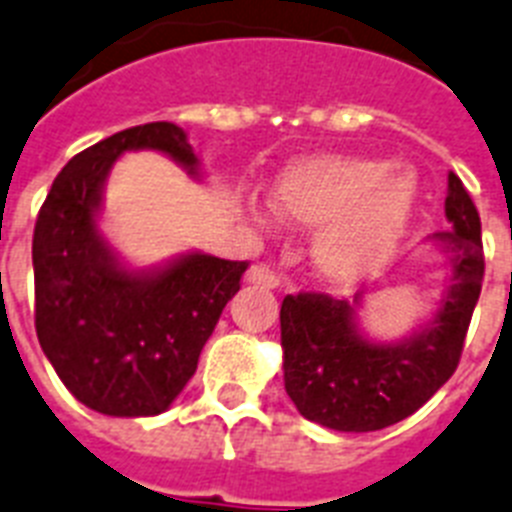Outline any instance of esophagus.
I'll list each match as a JSON object with an SVG mask.
<instances>
[{"instance_id":"34e87169","label":"esophagus","mask_w":512,"mask_h":512,"mask_svg":"<svg viewBox=\"0 0 512 512\" xmlns=\"http://www.w3.org/2000/svg\"><path fill=\"white\" fill-rule=\"evenodd\" d=\"M247 281L249 284L265 286V289H278V286H281V278L273 273V268H270V265H263V263L252 265V268L247 270Z\"/></svg>"}]
</instances>
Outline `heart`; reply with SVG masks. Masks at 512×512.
<instances>
[{
    "label": "heart",
    "instance_id": "heart-1",
    "mask_svg": "<svg viewBox=\"0 0 512 512\" xmlns=\"http://www.w3.org/2000/svg\"><path fill=\"white\" fill-rule=\"evenodd\" d=\"M418 199L407 170L371 157L323 155L281 170L270 191L278 218L318 228L315 270L339 286L357 284L394 255Z\"/></svg>",
    "mask_w": 512,
    "mask_h": 512
}]
</instances>
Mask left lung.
Masks as SVG:
<instances>
[{
	"mask_svg": "<svg viewBox=\"0 0 512 512\" xmlns=\"http://www.w3.org/2000/svg\"><path fill=\"white\" fill-rule=\"evenodd\" d=\"M444 215L450 231L431 242L450 260V286L431 321L402 342H373L360 331L363 294L352 302L326 294L284 299V386L307 421L355 434L386 429L426 405L455 373L484 278L479 210L455 173L447 176Z\"/></svg>",
	"mask_w": 512,
	"mask_h": 512,
	"instance_id": "1",
	"label": "left lung"
}]
</instances>
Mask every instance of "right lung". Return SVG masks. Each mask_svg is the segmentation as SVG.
<instances>
[{
  "instance_id": "obj_1",
  "label": "right lung",
  "mask_w": 512,
  "mask_h": 512,
  "mask_svg": "<svg viewBox=\"0 0 512 512\" xmlns=\"http://www.w3.org/2000/svg\"><path fill=\"white\" fill-rule=\"evenodd\" d=\"M155 149L199 178L176 123H144L83 149L57 173L33 228L36 336L68 392L115 418L165 413L194 376L247 263L186 252L131 270L99 231L102 191L126 152Z\"/></svg>"
}]
</instances>
